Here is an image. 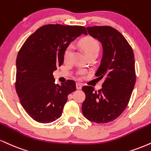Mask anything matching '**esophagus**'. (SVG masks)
I'll return each mask as SVG.
<instances>
[{
    "mask_svg": "<svg viewBox=\"0 0 151 151\" xmlns=\"http://www.w3.org/2000/svg\"><path fill=\"white\" fill-rule=\"evenodd\" d=\"M76 87H77V89H81V87H82V84L80 83H77V84H76Z\"/></svg>",
    "mask_w": 151,
    "mask_h": 151,
    "instance_id": "esophagus-1",
    "label": "esophagus"
}]
</instances>
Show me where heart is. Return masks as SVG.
<instances>
[{
    "instance_id": "1",
    "label": "heart",
    "mask_w": 151,
    "mask_h": 151,
    "mask_svg": "<svg viewBox=\"0 0 151 151\" xmlns=\"http://www.w3.org/2000/svg\"><path fill=\"white\" fill-rule=\"evenodd\" d=\"M80 44L81 47L83 48V50H85L87 55L92 53H99L100 49L99 43L97 40L93 39V38L90 37V36L84 38V39L81 40ZM72 55V48L71 46H69L65 49L64 54H63V59H64L65 63H68V62L70 61ZM79 74L80 75H82V74H84V71H79Z\"/></svg>"
}]
</instances>
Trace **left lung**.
Returning a JSON list of instances; mask_svg holds the SVG:
<instances>
[{
  "mask_svg": "<svg viewBox=\"0 0 151 151\" xmlns=\"http://www.w3.org/2000/svg\"><path fill=\"white\" fill-rule=\"evenodd\" d=\"M91 36L103 46L101 64L95 75L105 78L101 89L84 86L86 99L83 115L88 120L104 124L115 120L124 112L136 82L135 60L132 47L117 29L108 26L86 27Z\"/></svg>",
  "mask_w": 151,
  "mask_h": 151,
  "instance_id": "obj_1",
  "label": "left lung"
}]
</instances>
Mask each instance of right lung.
Listing matches in <instances>:
<instances>
[{
	"mask_svg": "<svg viewBox=\"0 0 151 151\" xmlns=\"http://www.w3.org/2000/svg\"><path fill=\"white\" fill-rule=\"evenodd\" d=\"M85 27L48 24L26 40L16 60V91L32 119L50 123L61 117L68 96L76 90L73 80L55 84L52 73L63 65V54Z\"/></svg>",
	"mask_w": 151,
	"mask_h": 151,
	"instance_id": "obj_1",
	"label": "right lung"
}]
</instances>
